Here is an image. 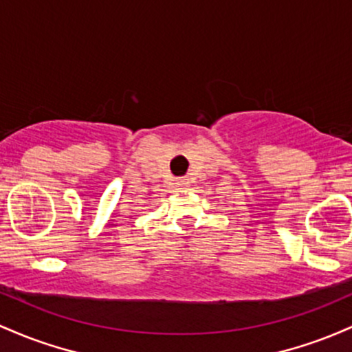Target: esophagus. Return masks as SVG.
Returning <instances> with one entry per match:
<instances>
[{"label": "esophagus", "mask_w": 352, "mask_h": 352, "mask_svg": "<svg viewBox=\"0 0 352 352\" xmlns=\"http://www.w3.org/2000/svg\"><path fill=\"white\" fill-rule=\"evenodd\" d=\"M176 186L179 188V189L188 188V186H189V181H188V179H184V177H183V179H177V181H176Z\"/></svg>", "instance_id": "esophagus-1"}]
</instances>
